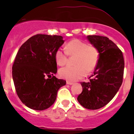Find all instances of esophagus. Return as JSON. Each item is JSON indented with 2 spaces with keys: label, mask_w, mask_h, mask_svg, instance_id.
<instances>
[{
  "label": "esophagus",
  "mask_w": 134,
  "mask_h": 134,
  "mask_svg": "<svg viewBox=\"0 0 134 134\" xmlns=\"http://www.w3.org/2000/svg\"><path fill=\"white\" fill-rule=\"evenodd\" d=\"M67 85H72L73 84V82H69V81H67Z\"/></svg>",
  "instance_id": "esophagus-1"
}]
</instances>
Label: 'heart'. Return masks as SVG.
<instances>
[{"mask_svg":"<svg viewBox=\"0 0 134 134\" xmlns=\"http://www.w3.org/2000/svg\"><path fill=\"white\" fill-rule=\"evenodd\" d=\"M68 56H75L73 66H66L60 69L59 75L68 81H76L92 72L98 60V52L96 47L88 45L86 42L75 39L65 46V51L58 48L55 52V60L59 66L67 63Z\"/></svg>","mask_w":134,"mask_h":134,"instance_id":"b5f03b06","label":"heart"}]
</instances>
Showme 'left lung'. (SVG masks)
<instances>
[{
	"label": "left lung",
	"mask_w": 134,
	"mask_h": 134,
	"mask_svg": "<svg viewBox=\"0 0 134 134\" xmlns=\"http://www.w3.org/2000/svg\"><path fill=\"white\" fill-rule=\"evenodd\" d=\"M87 38L98 51L99 57L93 78L88 82H81L83 90L77 100L85 108L98 109L109 103L119 90L125 62L122 51L107 37L88 36Z\"/></svg>",
	"instance_id": "obj_1"
}]
</instances>
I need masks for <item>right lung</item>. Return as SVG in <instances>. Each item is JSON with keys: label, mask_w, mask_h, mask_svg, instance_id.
Instances as JSON below:
<instances>
[{"label": "right lung", "mask_w": 134, "mask_h": 134, "mask_svg": "<svg viewBox=\"0 0 134 134\" xmlns=\"http://www.w3.org/2000/svg\"><path fill=\"white\" fill-rule=\"evenodd\" d=\"M64 41L61 36L37 34L20 47L13 67L15 91L21 102L35 110L51 107L66 81L58 79L55 52Z\"/></svg>", "instance_id": "1"}]
</instances>
